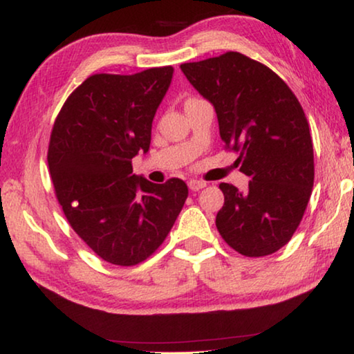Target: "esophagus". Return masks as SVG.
Returning <instances> with one entry per match:
<instances>
[{
	"label": "esophagus",
	"mask_w": 354,
	"mask_h": 354,
	"mask_svg": "<svg viewBox=\"0 0 354 354\" xmlns=\"http://www.w3.org/2000/svg\"><path fill=\"white\" fill-rule=\"evenodd\" d=\"M206 186L205 181H200V179H190L189 181V189L190 190H200Z\"/></svg>",
	"instance_id": "34e87169"
}]
</instances>
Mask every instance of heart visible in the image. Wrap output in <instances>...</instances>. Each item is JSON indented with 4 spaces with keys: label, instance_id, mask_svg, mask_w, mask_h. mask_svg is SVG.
Returning a JSON list of instances; mask_svg holds the SVG:
<instances>
[{
    "label": "heart",
    "instance_id": "1",
    "mask_svg": "<svg viewBox=\"0 0 354 354\" xmlns=\"http://www.w3.org/2000/svg\"><path fill=\"white\" fill-rule=\"evenodd\" d=\"M189 100H197V97H190V99L186 100V102H189Z\"/></svg>",
    "mask_w": 354,
    "mask_h": 354
}]
</instances>
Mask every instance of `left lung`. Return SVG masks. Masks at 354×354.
Returning <instances> with one entry per match:
<instances>
[{
	"label": "left lung",
	"instance_id": "left-lung-1",
	"mask_svg": "<svg viewBox=\"0 0 354 354\" xmlns=\"http://www.w3.org/2000/svg\"><path fill=\"white\" fill-rule=\"evenodd\" d=\"M181 71L214 105L225 149L249 187L221 183L225 197L216 227L245 257L282 249L299 227L313 187V145L298 97L276 72L238 52H227Z\"/></svg>",
	"mask_w": 354,
	"mask_h": 354
}]
</instances>
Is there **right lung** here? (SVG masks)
<instances>
[{"label": "right lung", "instance_id": "1", "mask_svg": "<svg viewBox=\"0 0 354 354\" xmlns=\"http://www.w3.org/2000/svg\"><path fill=\"white\" fill-rule=\"evenodd\" d=\"M171 77V66L88 77L66 99L50 133L56 198L74 232L111 265L133 266L153 255L187 198L183 179L154 184L132 175V157L149 149Z\"/></svg>", "mask_w": 354, "mask_h": 354}]
</instances>
